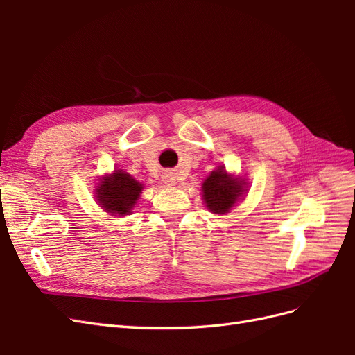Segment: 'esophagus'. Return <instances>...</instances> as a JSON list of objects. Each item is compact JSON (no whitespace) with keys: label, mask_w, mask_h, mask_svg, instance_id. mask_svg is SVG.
<instances>
[{"label":"esophagus","mask_w":355,"mask_h":355,"mask_svg":"<svg viewBox=\"0 0 355 355\" xmlns=\"http://www.w3.org/2000/svg\"><path fill=\"white\" fill-rule=\"evenodd\" d=\"M163 182L167 187H175L176 185L175 176H173V173H170V171H167V173L163 175Z\"/></svg>","instance_id":"obj_1"}]
</instances>
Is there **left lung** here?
Returning <instances> with one entry per match:
<instances>
[{
  "instance_id": "left-lung-1",
  "label": "left lung",
  "mask_w": 355,
  "mask_h": 355,
  "mask_svg": "<svg viewBox=\"0 0 355 355\" xmlns=\"http://www.w3.org/2000/svg\"><path fill=\"white\" fill-rule=\"evenodd\" d=\"M241 194V182L231 178L222 168L211 171V175L202 184L204 201H206L209 210L213 213L222 214L230 211Z\"/></svg>"
}]
</instances>
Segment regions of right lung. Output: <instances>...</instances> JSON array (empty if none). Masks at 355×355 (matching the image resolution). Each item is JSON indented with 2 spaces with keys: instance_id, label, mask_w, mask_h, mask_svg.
<instances>
[{
  "instance_id": "right-lung-1",
  "label": "right lung",
  "mask_w": 355,
  "mask_h": 355,
  "mask_svg": "<svg viewBox=\"0 0 355 355\" xmlns=\"http://www.w3.org/2000/svg\"><path fill=\"white\" fill-rule=\"evenodd\" d=\"M142 189V184H139L124 171H114L112 176L105 178L101 182L96 192L106 211L111 214H127L130 213Z\"/></svg>"
}]
</instances>
